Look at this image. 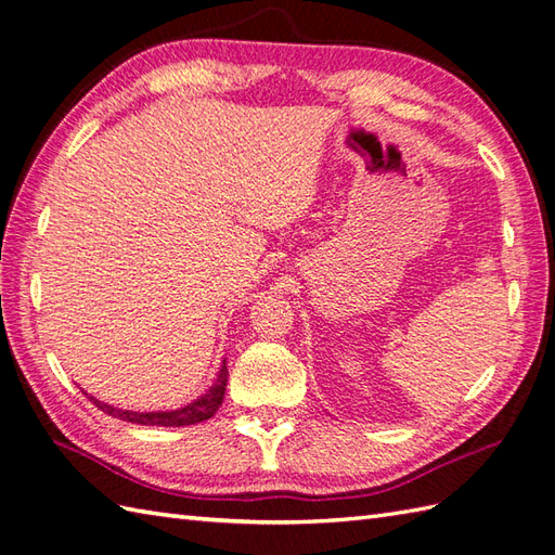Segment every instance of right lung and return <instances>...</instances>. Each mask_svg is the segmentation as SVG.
Here are the masks:
<instances>
[{
	"label": "right lung",
	"instance_id": "obj_1",
	"mask_svg": "<svg viewBox=\"0 0 555 555\" xmlns=\"http://www.w3.org/2000/svg\"><path fill=\"white\" fill-rule=\"evenodd\" d=\"M227 375L230 373H227V365L222 363L216 385H212L204 396H198V399L192 401L190 405H184L180 410H168V413H131V410H119L115 405L98 401V399H93V396H89V399L98 408H101L103 413H107L112 417H119L124 422H135V424H145V426H188V424H196V422H206L218 413V408L222 405V399H224Z\"/></svg>",
	"mask_w": 555,
	"mask_h": 555
}]
</instances>
